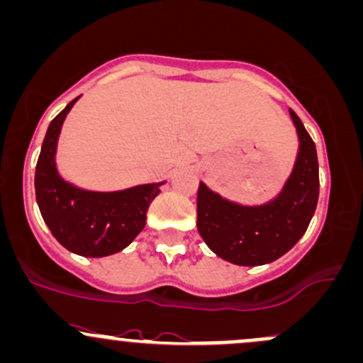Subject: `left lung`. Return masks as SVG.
Here are the masks:
<instances>
[{"label":"left lung","instance_id":"obj_1","mask_svg":"<svg viewBox=\"0 0 363 363\" xmlns=\"http://www.w3.org/2000/svg\"><path fill=\"white\" fill-rule=\"evenodd\" d=\"M298 134L293 170L276 198L262 205H241L200 182L198 233L212 252L234 265L257 267L277 260L300 241L318 200L315 143L298 115L289 110Z\"/></svg>","mask_w":363,"mask_h":363}]
</instances>
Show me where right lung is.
Returning a JSON list of instances; mask_svg holds the SVG:
<instances>
[{
  "mask_svg": "<svg viewBox=\"0 0 363 363\" xmlns=\"http://www.w3.org/2000/svg\"><path fill=\"white\" fill-rule=\"evenodd\" d=\"M79 98L48 127L35 165V201L48 229L63 248L87 258L108 257L127 248L145 229L150 203L165 181L121 191H89L65 181L55 158L62 125Z\"/></svg>",
  "mask_w": 363,
  "mask_h": 363,
  "instance_id": "obj_1",
  "label": "right lung"
}]
</instances>
